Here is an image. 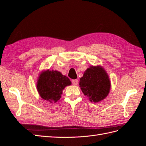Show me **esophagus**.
<instances>
[{
  "label": "esophagus",
  "mask_w": 146,
  "mask_h": 146,
  "mask_svg": "<svg viewBox=\"0 0 146 146\" xmlns=\"http://www.w3.org/2000/svg\"><path fill=\"white\" fill-rule=\"evenodd\" d=\"M72 84H73L74 85H77V84L78 83V80H72Z\"/></svg>",
  "instance_id": "obj_1"
}]
</instances>
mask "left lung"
<instances>
[{
    "label": "left lung",
    "mask_w": 146,
    "mask_h": 146,
    "mask_svg": "<svg viewBox=\"0 0 146 146\" xmlns=\"http://www.w3.org/2000/svg\"><path fill=\"white\" fill-rule=\"evenodd\" d=\"M79 85L83 93L91 102L98 103L108 95L111 82L102 66H92L88 68L80 79Z\"/></svg>",
    "instance_id": "left-lung-1"
}]
</instances>
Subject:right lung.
<instances>
[{
	"mask_svg": "<svg viewBox=\"0 0 146 146\" xmlns=\"http://www.w3.org/2000/svg\"><path fill=\"white\" fill-rule=\"evenodd\" d=\"M70 85L69 78L60 72L47 69L39 74L36 88L42 99L53 104L60 99L64 88Z\"/></svg>",
	"mask_w": 146,
	"mask_h": 146,
	"instance_id": "add662e5",
	"label": "right lung"
}]
</instances>
